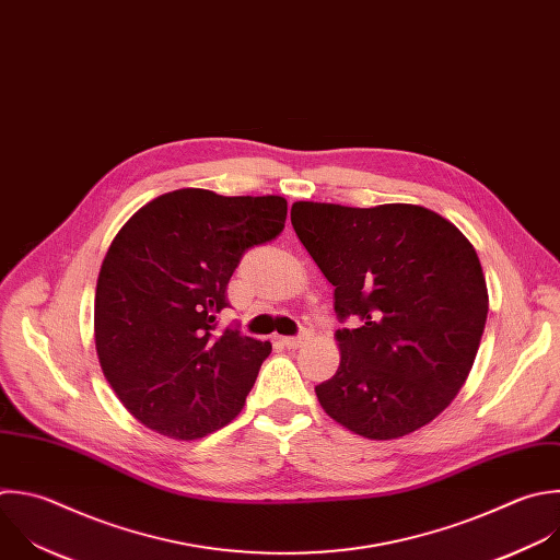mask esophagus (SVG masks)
Instances as JSON below:
<instances>
[{"label": "esophagus", "mask_w": 560, "mask_h": 560, "mask_svg": "<svg viewBox=\"0 0 560 560\" xmlns=\"http://www.w3.org/2000/svg\"><path fill=\"white\" fill-rule=\"evenodd\" d=\"M310 336H312V327H310V325H303V329H301L299 336H285V338H281V342H283L285 347H290V349H296V347L305 345V342L310 340Z\"/></svg>", "instance_id": "obj_1"}]
</instances>
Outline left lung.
I'll return each instance as SVG.
<instances>
[{
    "label": "left lung",
    "instance_id": "8db88e82",
    "mask_svg": "<svg viewBox=\"0 0 560 560\" xmlns=\"http://www.w3.org/2000/svg\"><path fill=\"white\" fill-rule=\"evenodd\" d=\"M292 226L334 285L340 364L316 385L325 413L369 440L435 420L464 387L488 316L479 257L462 231L416 205L294 202Z\"/></svg>",
    "mask_w": 560,
    "mask_h": 560
}]
</instances>
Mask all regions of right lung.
Instances as JSON below:
<instances>
[{"mask_svg": "<svg viewBox=\"0 0 560 560\" xmlns=\"http://www.w3.org/2000/svg\"><path fill=\"white\" fill-rule=\"evenodd\" d=\"M279 196L164 194L114 237L96 283L94 338L125 409L171 440H200L240 416L272 345L215 331L242 255L285 226Z\"/></svg>", "mask_w": 560, "mask_h": 560, "instance_id": "1", "label": "right lung"}]
</instances>
